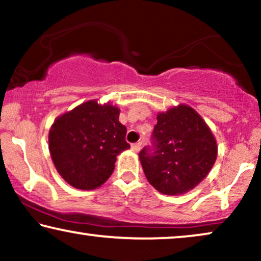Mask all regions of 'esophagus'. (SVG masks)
Masks as SVG:
<instances>
[{
  "instance_id": "esophagus-1",
  "label": "esophagus",
  "mask_w": 261,
  "mask_h": 261,
  "mask_svg": "<svg viewBox=\"0 0 261 261\" xmlns=\"http://www.w3.org/2000/svg\"><path fill=\"white\" fill-rule=\"evenodd\" d=\"M141 146H142L141 142H137V144L132 145V149H133L134 152H139L141 149Z\"/></svg>"
}]
</instances>
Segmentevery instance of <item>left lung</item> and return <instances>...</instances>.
Here are the masks:
<instances>
[{"label": "left lung", "mask_w": 261, "mask_h": 261, "mask_svg": "<svg viewBox=\"0 0 261 261\" xmlns=\"http://www.w3.org/2000/svg\"><path fill=\"white\" fill-rule=\"evenodd\" d=\"M152 147L139 153L145 176L155 190L177 196L201 183L215 164L217 145L204 120L187 105L156 115Z\"/></svg>", "instance_id": "1"}]
</instances>
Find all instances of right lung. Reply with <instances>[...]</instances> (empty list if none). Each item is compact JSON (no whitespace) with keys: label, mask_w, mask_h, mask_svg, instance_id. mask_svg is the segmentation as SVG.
<instances>
[{"label":"right lung","mask_w":261,"mask_h":261,"mask_svg":"<svg viewBox=\"0 0 261 261\" xmlns=\"http://www.w3.org/2000/svg\"><path fill=\"white\" fill-rule=\"evenodd\" d=\"M115 106L88 101L53 122L48 148L57 171L71 187L94 190L112 176L117 154L130 147Z\"/></svg>","instance_id":"right-lung-1"}]
</instances>
